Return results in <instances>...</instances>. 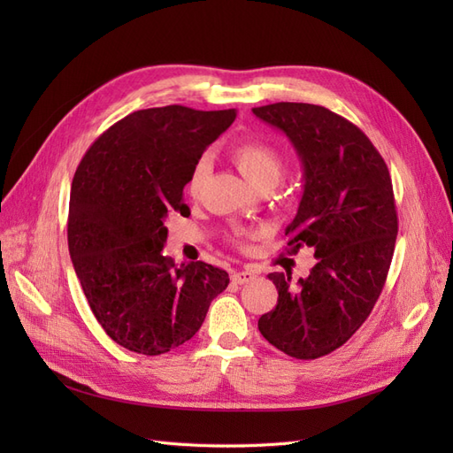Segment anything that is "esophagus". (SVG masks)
<instances>
[{"label":"esophagus","mask_w":453,"mask_h":453,"mask_svg":"<svg viewBox=\"0 0 453 453\" xmlns=\"http://www.w3.org/2000/svg\"><path fill=\"white\" fill-rule=\"evenodd\" d=\"M257 278L255 272H250V270H242V272H234L232 273V283L236 285H243V283H250Z\"/></svg>","instance_id":"esophagus-1"}]
</instances>
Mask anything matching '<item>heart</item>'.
<instances>
[{
	"instance_id": "heart-1",
	"label": "heart",
	"mask_w": 453,
	"mask_h": 453,
	"mask_svg": "<svg viewBox=\"0 0 453 453\" xmlns=\"http://www.w3.org/2000/svg\"><path fill=\"white\" fill-rule=\"evenodd\" d=\"M230 158L234 160L238 170L255 188L260 185H276L285 164L281 150L265 140L240 142L238 145L232 147ZM208 172H210L208 158H200L196 162V166L193 168V172H190L188 183H187V190L190 196L200 195L205 177H208ZM248 236L250 234L245 230H236L234 234H232V242L236 245H245Z\"/></svg>"
}]
</instances>
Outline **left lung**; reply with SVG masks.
<instances>
[{
	"label": "left lung",
	"mask_w": 453,
	"mask_h": 453,
	"mask_svg": "<svg viewBox=\"0 0 453 453\" xmlns=\"http://www.w3.org/2000/svg\"><path fill=\"white\" fill-rule=\"evenodd\" d=\"M253 113L303 160L304 195L285 234L318 257L298 283L291 272L268 273L278 304L260 315L258 331L289 357L318 359L359 331L386 285L399 232L391 175L365 132L331 109L280 102Z\"/></svg>",
	"instance_id": "left-lung-1"
}]
</instances>
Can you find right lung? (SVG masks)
<instances>
[{
	"mask_svg": "<svg viewBox=\"0 0 453 453\" xmlns=\"http://www.w3.org/2000/svg\"><path fill=\"white\" fill-rule=\"evenodd\" d=\"M234 119L236 109H142L107 128L81 160L67 245L94 318L119 346L143 355L180 348L226 289L225 270L202 260L175 266L162 248L168 215H190V172Z\"/></svg>",
	"mask_w": 453,
	"mask_h": 453,
	"instance_id": "right-lung-1",
	"label": "right lung"
}]
</instances>
